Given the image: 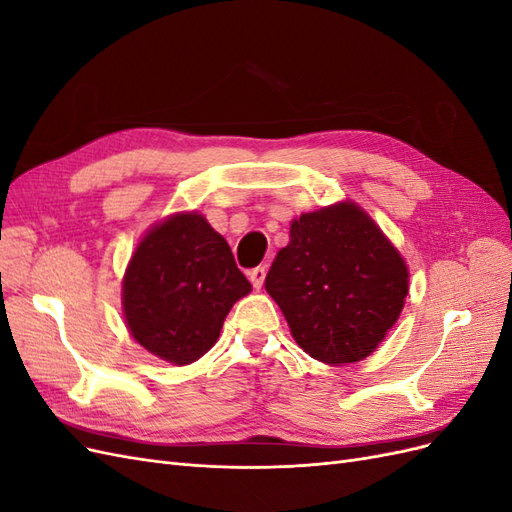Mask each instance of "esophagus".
Returning <instances> with one entry per match:
<instances>
[{
	"mask_svg": "<svg viewBox=\"0 0 512 512\" xmlns=\"http://www.w3.org/2000/svg\"><path fill=\"white\" fill-rule=\"evenodd\" d=\"M265 275H267V269L265 267H256L250 271V282L254 288H260L262 284H265Z\"/></svg>",
	"mask_w": 512,
	"mask_h": 512,
	"instance_id": "obj_1",
	"label": "esophagus"
}]
</instances>
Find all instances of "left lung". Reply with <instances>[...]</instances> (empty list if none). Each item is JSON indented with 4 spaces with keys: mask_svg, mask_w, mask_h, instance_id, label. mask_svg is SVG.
Listing matches in <instances>:
<instances>
[{
    "mask_svg": "<svg viewBox=\"0 0 512 512\" xmlns=\"http://www.w3.org/2000/svg\"><path fill=\"white\" fill-rule=\"evenodd\" d=\"M265 288L312 359L339 367L374 352L404 309L410 271L382 228L352 200L301 213Z\"/></svg>",
    "mask_w": 512,
    "mask_h": 512,
    "instance_id": "obj_1",
    "label": "left lung"
}]
</instances>
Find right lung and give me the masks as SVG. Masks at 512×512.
<instances>
[{
	"label": "right lung",
	"mask_w": 512,
	"mask_h": 512,
	"mask_svg": "<svg viewBox=\"0 0 512 512\" xmlns=\"http://www.w3.org/2000/svg\"><path fill=\"white\" fill-rule=\"evenodd\" d=\"M252 284L226 239L198 211L153 224L123 273V320L136 344L173 365H190L218 342L224 320Z\"/></svg>",
	"instance_id": "obj_1"
}]
</instances>
